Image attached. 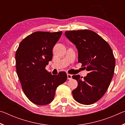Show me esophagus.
I'll use <instances>...</instances> for the list:
<instances>
[{
  "mask_svg": "<svg viewBox=\"0 0 125 125\" xmlns=\"http://www.w3.org/2000/svg\"><path fill=\"white\" fill-rule=\"evenodd\" d=\"M67 78L68 79H71L72 78V75L68 73L67 74Z\"/></svg>",
  "mask_w": 125,
  "mask_h": 125,
  "instance_id": "obj_1",
  "label": "esophagus"
}]
</instances>
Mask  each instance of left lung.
Segmentation results:
<instances>
[{
  "label": "left lung",
  "mask_w": 125,
  "mask_h": 125,
  "mask_svg": "<svg viewBox=\"0 0 125 125\" xmlns=\"http://www.w3.org/2000/svg\"><path fill=\"white\" fill-rule=\"evenodd\" d=\"M66 37L76 46L78 62L89 72L83 79L74 75L77 88L72 91L74 99L82 104H93L102 98L113 79L115 59L109 43L94 31L85 29L68 31Z\"/></svg>",
  "instance_id": "1"
}]
</instances>
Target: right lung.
<instances>
[{"mask_svg":"<svg viewBox=\"0 0 125 125\" xmlns=\"http://www.w3.org/2000/svg\"><path fill=\"white\" fill-rule=\"evenodd\" d=\"M62 33L36 31L23 39L16 50V70L22 89L29 100L36 105L51 102L56 88L67 80L64 72L54 75L45 69Z\"/></svg>","mask_w":125,"mask_h":125,"instance_id":"obj_1","label":"right lung"}]
</instances>
